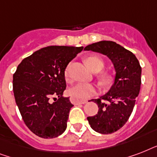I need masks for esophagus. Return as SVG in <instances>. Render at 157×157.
Instances as JSON below:
<instances>
[{"label": "esophagus", "mask_w": 157, "mask_h": 157, "mask_svg": "<svg viewBox=\"0 0 157 157\" xmlns=\"http://www.w3.org/2000/svg\"><path fill=\"white\" fill-rule=\"evenodd\" d=\"M70 100H71V103H73V104H84V103H87L86 100H80L78 98H74V97H71Z\"/></svg>", "instance_id": "34e87169"}]
</instances>
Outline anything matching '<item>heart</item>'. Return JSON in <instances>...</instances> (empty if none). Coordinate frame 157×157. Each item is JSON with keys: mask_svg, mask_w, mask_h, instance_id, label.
<instances>
[{"mask_svg": "<svg viewBox=\"0 0 157 157\" xmlns=\"http://www.w3.org/2000/svg\"><path fill=\"white\" fill-rule=\"evenodd\" d=\"M86 63L93 71H101L104 66L103 59L97 56H91L87 58ZM64 77L66 81H71V63H69L64 70ZM109 81L110 77L108 76H103L102 77V81L104 84H107ZM96 92H97V88L94 85L86 83V82H78L69 89L70 95L78 99H87L94 94H95Z\"/></svg>", "mask_w": 157, "mask_h": 157, "instance_id": "obj_1", "label": "heart"}]
</instances>
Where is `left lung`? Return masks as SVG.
I'll use <instances>...</instances> for the list:
<instances>
[{"label": "left lung", "instance_id": "left-lung-1", "mask_svg": "<svg viewBox=\"0 0 157 157\" xmlns=\"http://www.w3.org/2000/svg\"><path fill=\"white\" fill-rule=\"evenodd\" d=\"M84 50L106 55L114 67V82L108 92L99 98L92 99L98 104V113L87 117L94 131L112 134L126 123L133 112L140 91L142 68L133 53L114 41L101 40L87 45Z\"/></svg>", "mask_w": 157, "mask_h": 157}]
</instances>
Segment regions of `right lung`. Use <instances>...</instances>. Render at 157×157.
Listing matches in <instances>:
<instances>
[{
  "label": "right lung",
  "instance_id": "right-lung-1",
  "mask_svg": "<svg viewBox=\"0 0 157 157\" xmlns=\"http://www.w3.org/2000/svg\"><path fill=\"white\" fill-rule=\"evenodd\" d=\"M83 46H48L21 62L13 76L16 104L28 128L43 139L61 135L73 105L63 97L64 70ZM55 102L51 104L49 98Z\"/></svg>",
  "mask_w": 157,
  "mask_h": 157
}]
</instances>
